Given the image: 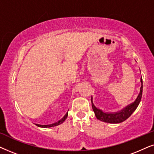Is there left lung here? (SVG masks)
<instances>
[{
	"label": "left lung",
	"instance_id": "1",
	"mask_svg": "<svg viewBox=\"0 0 154 154\" xmlns=\"http://www.w3.org/2000/svg\"><path fill=\"white\" fill-rule=\"evenodd\" d=\"M141 83H142V86L140 88V92L137 98L134 101L133 103L130 104L124 108L123 110L119 111V112L116 113H105L103 112L102 110L96 108L93 103H92V98L91 99L92 102V109H93L94 114H95L97 119L100 120L103 122H106V123H119L121 122H123L128 119L132 113L135 111V109L137 108L139 104H140L141 98L142 96V90H143V85H142V79L141 78Z\"/></svg>",
	"mask_w": 154,
	"mask_h": 154
}]
</instances>
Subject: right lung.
<instances>
[{"instance_id": "add662e5", "label": "right lung", "mask_w": 154, "mask_h": 154, "mask_svg": "<svg viewBox=\"0 0 154 154\" xmlns=\"http://www.w3.org/2000/svg\"><path fill=\"white\" fill-rule=\"evenodd\" d=\"M67 116H68V113H66V114L64 116V117L62 118V119L60 120V121L57 122L55 123H53V124H50V125H39V124H35L37 126H38V127H41V128H51V127H54V126H57V125H60V124H62L63 122H64L66 119L67 118Z\"/></svg>"}]
</instances>
